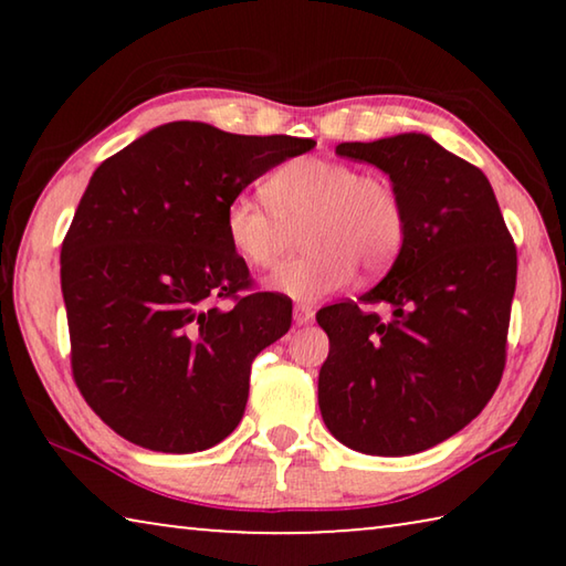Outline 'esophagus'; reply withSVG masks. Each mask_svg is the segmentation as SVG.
I'll use <instances>...</instances> for the list:
<instances>
[{
    "label": "esophagus",
    "mask_w": 566,
    "mask_h": 566,
    "mask_svg": "<svg viewBox=\"0 0 566 566\" xmlns=\"http://www.w3.org/2000/svg\"><path fill=\"white\" fill-rule=\"evenodd\" d=\"M312 319H314L312 306H306V304L294 306V324H296V327H306V324H312Z\"/></svg>",
    "instance_id": "1"
}]
</instances>
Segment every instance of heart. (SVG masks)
<instances>
[{"label": "heart", "mask_w": 566, "mask_h": 566, "mask_svg": "<svg viewBox=\"0 0 566 566\" xmlns=\"http://www.w3.org/2000/svg\"><path fill=\"white\" fill-rule=\"evenodd\" d=\"M266 202L237 195L224 207V237L254 270L280 262L286 229L302 227L306 256L276 272L270 286L314 302L349 284L357 262L381 270L405 242V207L387 177L361 175L344 161H286L264 181Z\"/></svg>", "instance_id": "heart-1"}]
</instances>
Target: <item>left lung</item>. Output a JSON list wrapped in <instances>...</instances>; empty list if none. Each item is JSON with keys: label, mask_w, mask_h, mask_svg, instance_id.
Segmentation results:
<instances>
[{"label": "left lung", "mask_w": 566, "mask_h": 566, "mask_svg": "<svg viewBox=\"0 0 566 566\" xmlns=\"http://www.w3.org/2000/svg\"><path fill=\"white\" fill-rule=\"evenodd\" d=\"M337 155L397 187L405 242L359 302L317 312L329 337L322 419L357 452L417 454L464 429L500 387L516 249L484 171L427 134L344 142Z\"/></svg>", "instance_id": "left-lung-1"}]
</instances>
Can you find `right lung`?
I'll use <instances>...</instances> for the list:
<instances>
[{"label":"right lung","mask_w":566,"mask_h":566,"mask_svg":"<svg viewBox=\"0 0 566 566\" xmlns=\"http://www.w3.org/2000/svg\"><path fill=\"white\" fill-rule=\"evenodd\" d=\"M314 145L169 122L94 171L62 244V294L76 387L119 437L189 454L234 432L252 361L290 332L292 306L247 294L224 207Z\"/></svg>","instance_id":"right-lung-1"}]
</instances>
